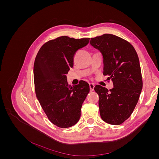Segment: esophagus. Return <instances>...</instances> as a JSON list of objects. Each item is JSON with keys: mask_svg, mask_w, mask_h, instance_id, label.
<instances>
[{"mask_svg": "<svg viewBox=\"0 0 159 159\" xmlns=\"http://www.w3.org/2000/svg\"><path fill=\"white\" fill-rule=\"evenodd\" d=\"M94 88H95V85L93 84H89L90 91H93L94 90Z\"/></svg>", "mask_w": 159, "mask_h": 159, "instance_id": "1", "label": "esophagus"}]
</instances>
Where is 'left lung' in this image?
<instances>
[{
    "label": "left lung",
    "mask_w": 159,
    "mask_h": 159,
    "mask_svg": "<svg viewBox=\"0 0 159 159\" xmlns=\"http://www.w3.org/2000/svg\"><path fill=\"white\" fill-rule=\"evenodd\" d=\"M89 43L102 54L103 75L113 84L109 91L99 85L94 88L101 117L109 124L120 125L131 116L143 88L138 55L129 42L110 34L91 38Z\"/></svg>",
    "instance_id": "obj_1"
}]
</instances>
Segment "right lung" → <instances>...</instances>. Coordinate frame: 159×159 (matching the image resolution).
<instances>
[{"instance_id": "right-lung-1", "label": "right lung", "mask_w": 159, "mask_h": 159, "mask_svg": "<svg viewBox=\"0 0 159 159\" xmlns=\"http://www.w3.org/2000/svg\"><path fill=\"white\" fill-rule=\"evenodd\" d=\"M89 38L61 36L45 43L34 64V81L38 100L50 121L61 128L78 122L81 108L89 92V84H68L66 74L74 66L77 50L87 45Z\"/></svg>"}]
</instances>
